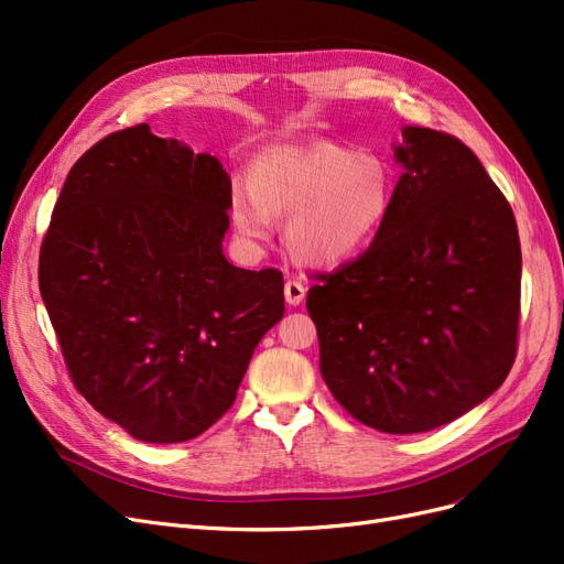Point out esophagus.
Listing matches in <instances>:
<instances>
[{
  "instance_id": "1",
  "label": "esophagus",
  "mask_w": 564,
  "mask_h": 564,
  "mask_svg": "<svg viewBox=\"0 0 564 564\" xmlns=\"http://www.w3.org/2000/svg\"><path fill=\"white\" fill-rule=\"evenodd\" d=\"M284 299L289 305H301L305 299V286L299 280H286L284 282Z\"/></svg>"
}]
</instances>
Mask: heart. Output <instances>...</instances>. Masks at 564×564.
<instances>
[{"label":"heart","mask_w":564,"mask_h":564,"mask_svg":"<svg viewBox=\"0 0 564 564\" xmlns=\"http://www.w3.org/2000/svg\"><path fill=\"white\" fill-rule=\"evenodd\" d=\"M247 176L249 183H232L228 199L240 240L259 245L275 218H286L289 251L319 268L365 253L395 204V176L383 158L327 141L268 148L251 160Z\"/></svg>","instance_id":"b5f03b06"}]
</instances>
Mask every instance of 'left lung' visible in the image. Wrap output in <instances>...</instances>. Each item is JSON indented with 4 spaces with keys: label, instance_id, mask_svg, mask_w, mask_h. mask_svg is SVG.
I'll list each match as a JSON object with an SVG mask.
<instances>
[{
    "label": "left lung",
    "instance_id": "obj_1",
    "mask_svg": "<svg viewBox=\"0 0 564 564\" xmlns=\"http://www.w3.org/2000/svg\"><path fill=\"white\" fill-rule=\"evenodd\" d=\"M402 176L379 240L317 275L308 313L338 404L392 435L440 429L497 390L516 360L522 251L513 209L475 152L404 127Z\"/></svg>",
    "mask_w": 564,
    "mask_h": 564
}]
</instances>
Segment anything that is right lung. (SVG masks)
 I'll return each mask as SVG.
<instances>
[{"label": "right lung", "mask_w": 564, "mask_h": 564, "mask_svg": "<svg viewBox=\"0 0 564 564\" xmlns=\"http://www.w3.org/2000/svg\"><path fill=\"white\" fill-rule=\"evenodd\" d=\"M230 176L148 124L106 135L67 174L40 292L75 388L131 437L202 435L284 315L275 268L228 263Z\"/></svg>", "instance_id": "obj_1"}]
</instances>
